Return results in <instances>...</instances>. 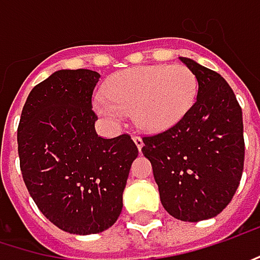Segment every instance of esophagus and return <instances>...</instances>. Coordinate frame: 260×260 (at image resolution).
I'll use <instances>...</instances> for the list:
<instances>
[{
	"label": "esophagus",
	"instance_id": "obj_1",
	"mask_svg": "<svg viewBox=\"0 0 260 260\" xmlns=\"http://www.w3.org/2000/svg\"><path fill=\"white\" fill-rule=\"evenodd\" d=\"M133 140H135V143H136V146H138V149H142V146H143V140L140 139L139 136H135V138H133Z\"/></svg>",
	"mask_w": 260,
	"mask_h": 260
}]
</instances>
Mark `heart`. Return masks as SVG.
Masks as SVG:
<instances>
[{"instance_id":"obj_1","label":"heart","mask_w":260,"mask_h":260,"mask_svg":"<svg viewBox=\"0 0 260 260\" xmlns=\"http://www.w3.org/2000/svg\"><path fill=\"white\" fill-rule=\"evenodd\" d=\"M105 96H96L94 111L111 122L132 112L135 125L145 133L172 128L194 106L198 94L195 74L183 65L139 66L112 75Z\"/></svg>"}]
</instances>
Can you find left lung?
I'll return each instance as SVG.
<instances>
[{
    "label": "left lung",
    "instance_id": "left-lung-1",
    "mask_svg": "<svg viewBox=\"0 0 260 260\" xmlns=\"http://www.w3.org/2000/svg\"><path fill=\"white\" fill-rule=\"evenodd\" d=\"M198 80L191 111L169 130L143 136L162 207L183 222L220 213L235 194L244 167L243 112L217 72L180 57Z\"/></svg>",
    "mask_w": 260,
    "mask_h": 260
}]
</instances>
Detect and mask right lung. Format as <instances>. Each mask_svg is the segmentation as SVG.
Segmentation results:
<instances>
[{
  "instance_id": "obj_1",
  "label": "right lung",
  "mask_w": 260,
  "mask_h": 260,
  "mask_svg": "<svg viewBox=\"0 0 260 260\" xmlns=\"http://www.w3.org/2000/svg\"><path fill=\"white\" fill-rule=\"evenodd\" d=\"M101 75L62 69L37 84L17 127L20 170L41 213L69 234L112 226L139 151L128 135L103 139L94 130L91 96Z\"/></svg>"
}]
</instances>
